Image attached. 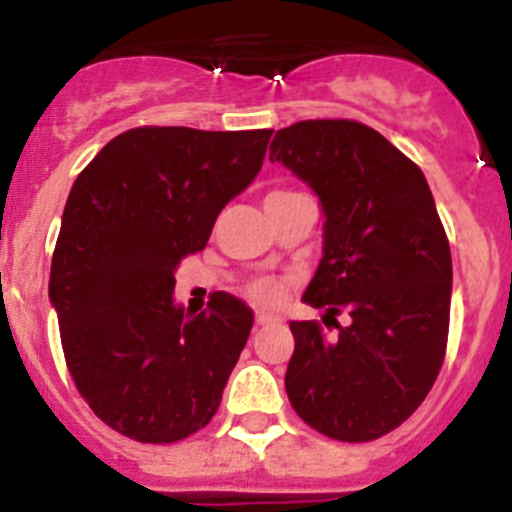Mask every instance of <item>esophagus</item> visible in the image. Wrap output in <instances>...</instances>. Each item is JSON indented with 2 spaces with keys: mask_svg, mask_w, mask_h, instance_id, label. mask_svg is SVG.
<instances>
[{
  "mask_svg": "<svg viewBox=\"0 0 512 512\" xmlns=\"http://www.w3.org/2000/svg\"><path fill=\"white\" fill-rule=\"evenodd\" d=\"M277 323H282V318L274 315V312H264V310L256 312V325H277Z\"/></svg>",
  "mask_w": 512,
  "mask_h": 512,
  "instance_id": "1",
  "label": "esophagus"
}]
</instances>
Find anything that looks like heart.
I'll list each match as a JSON object with an SVG mask.
<instances>
[{"instance_id":"obj_1","label":"heart","mask_w":512,"mask_h":512,"mask_svg":"<svg viewBox=\"0 0 512 512\" xmlns=\"http://www.w3.org/2000/svg\"><path fill=\"white\" fill-rule=\"evenodd\" d=\"M282 194H292V192H271L266 200H271V197H282ZM248 295H251V300L271 305V302L282 300L284 284L277 282V279H256V282L248 287Z\"/></svg>"}]
</instances>
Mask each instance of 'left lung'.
<instances>
[{"label":"left lung","mask_w":512,"mask_h":512,"mask_svg":"<svg viewBox=\"0 0 512 512\" xmlns=\"http://www.w3.org/2000/svg\"><path fill=\"white\" fill-rule=\"evenodd\" d=\"M320 197L323 259L302 300L352 323L328 338L289 323L287 397L310 428L364 443L395 431L431 392L449 341L451 248L423 171L356 120H302L271 140Z\"/></svg>","instance_id":"left-lung-1"}]
</instances>
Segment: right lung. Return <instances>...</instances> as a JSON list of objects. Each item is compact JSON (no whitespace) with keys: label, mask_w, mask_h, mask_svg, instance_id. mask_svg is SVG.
I'll use <instances>...</instances> for the list:
<instances>
[{"label":"right lung","mask_w":512,"mask_h":512,"mask_svg":"<svg viewBox=\"0 0 512 512\" xmlns=\"http://www.w3.org/2000/svg\"><path fill=\"white\" fill-rule=\"evenodd\" d=\"M269 138L146 125L112 138L76 176L48 295L76 390L112 431L174 443L220 408L253 312L215 292L187 318L171 297L174 271L259 174Z\"/></svg>","instance_id":"right-lung-1"}]
</instances>
